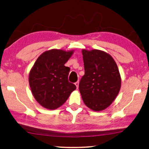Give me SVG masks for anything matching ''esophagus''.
Here are the masks:
<instances>
[{
  "label": "esophagus",
  "mask_w": 149,
  "mask_h": 149,
  "mask_svg": "<svg viewBox=\"0 0 149 149\" xmlns=\"http://www.w3.org/2000/svg\"><path fill=\"white\" fill-rule=\"evenodd\" d=\"M75 86H77V88L78 89V86H79V81H77V82H75Z\"/></svg>",
  "instance_id": "esophagus-1"
}]
</instances>
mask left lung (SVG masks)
<instances>
[{"instance_id": "1", "label": "left lung", "mask_w": 149, "mask_h": 149, "mask_svg": "<svg viewBox=\"0 0 149 149\" xmlns=\"http://www.w3.org/2000/svg\"><path fill=\"white\" fill-rule=\"evenodd\" d=\"M85 74L79 84L82 100L89 108L102 111L118 95L121 78L118 67L110 55L100 50H82Z\"/></svg>"}]
</instances>
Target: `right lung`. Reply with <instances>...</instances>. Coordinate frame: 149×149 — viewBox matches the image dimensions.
Segmentation results:
<instances>
[{"label": "right lung", "mask_w": 149, "mask_h": 149, "mask_svg": "<svg viewBox=\"0 0 149 149\" xmlns=\"http://www.w3.org/2000/svg\"><path fill=\"white\" fill-rule=\"evenodd\" d=\"M74 50L51 49L36 61L29 73V84L35 99L43 108L62 106L77 87L68 81L70 68L65 66Z\"/></svg>", "instance_id": "1"}]
</instances>
